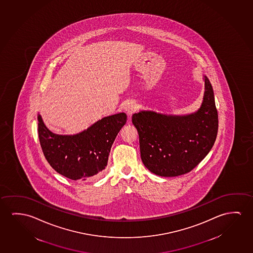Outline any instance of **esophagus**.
<instances>
[{
    "mask_svg": "<svg viewBox=\"0 0 253 253\" xmlns=\"http://www.w3.org/2000/svg\"><path fill=\"white\" fill-rule=\"evenodd\" d=\"M125 110L128 117H131L132 115L137 110V105L136 103L128 102L125 104Z\"/></svg>",
    "mask_w": 253,
    "mask_h": 253,
    "instance_id": "esophagus-1",
    "label": "esophagus"
}]
</instances>
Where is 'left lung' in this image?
<instances>
[{
	"mask_svg": "<svg viewBox=\"0 0 253 253\" xmlns=\"http://www.w3.org/2000/svg\"><path fill=\"white\" fill-rule=\"evenodd\" d=\"M205 94L194 113L167 115L141 110L132 116L139 135L143 165L160 176L190 172L211 150L216 141L218 117L212 86L204 76Z\"/></svg>",
	"mask_w": 253,
	"mask_h": 253,
	"instance_id": "left-lung-1",
	"label": "left lung"
}]
</instances>
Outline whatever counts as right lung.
I'll list each match as a JSON object with an SVG mask.
<instances>
[{
	"mask_svg": "<svg viewBox=\"0 0 253 253\" xmlns=\"http://www.w3.org/2000/svg\"><path fill=\"white\" fill-rule=\"evenodd\" d=\"M38 135L44 157L56 172L71 180L98 177L105 169L110 149L126 124V114H115L95 122L75 135H58L37 116Z\"/></svg>",
	"mask_w": 253,
	"mask_h": 253,
	"instance_id": "right-lung-1",
	"label": "right lung"
}]
</instances>
